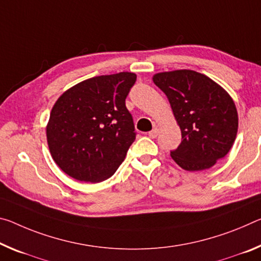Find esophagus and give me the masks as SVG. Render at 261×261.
I'll use <instances>...</instances> for the list:
<instances>
[{"label": "esophagus", "mask_w": 261, "mask_h": 261, "mask_svg": "<svg viewBox=\"0 0 261 261\" xmlns=\"http://www.w3.org/2000/svg\"><path fill=\"white\" fill-rule=\"evenodd\" d=\"M158 135H159V129H158V127H154V129L148 132V137H150V138H155Z\"/></svg>", "instance_id": "1"}]
</instances>
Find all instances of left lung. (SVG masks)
<instances>
[{
    "label": "left lung",
    "instance_id": "8db88e82",
    "mask_svg": "<svg viewBox=\"0 0 261 261\" xmlns=\"http://www.w3.org/2000/svg\"><path fill=\"white\" fill-rule=\"evenodd\" d=\"M153 82L166 94L181 129L171 156L186 171H203L232 147L238 130L234 102L220 85L190 69L156 73Z\"/></svg>",
    "mask_w": 261,
    "mask_h": 261
}]
</instances>
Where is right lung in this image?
Listing matches in <instances>:
<instances>
[{
    "mask_svg": "<svg viewBox=\"0 0 261 261\" xmlns=\"http://www.w3.org/2000/svg\"><path fill=\"white\" fill-rule=\"evenodd\" d=\"M137 75L121 72L73 86L53 106L46 137L53 160L69 176L101 182L117 171L136 139L125 98Z\"/></svg>",
    "mask_w": 261,
    "mask_h": 261,
    "instance_id": "add662e5",
    "label": "right lung"
}]
</instances>
